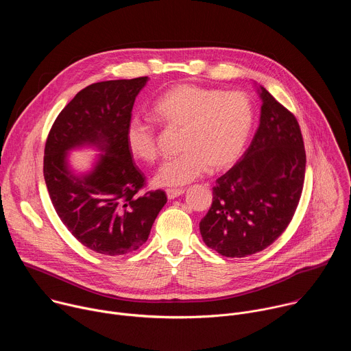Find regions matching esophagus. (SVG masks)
Here are the masks:
<instances>
[{"instance_id": "esophagus-1", "label": "esophagus", "mask_w": 351, "mask_h": 351, "mask_svg": "<svg viewBox=\"0 0 351 351\" xmlns=\"http://www.w3.org/2000/svg\"><path fill=\"white\" fill-rule=\"evenodd\" d=\"M184 193V189H167V197L169 199H173Z\"/></svg>"}]
</instances>
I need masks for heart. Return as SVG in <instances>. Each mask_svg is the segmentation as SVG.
Segmentation results:
<instances>
[{
	"label": "heart",
	"instance_id": "obj_1",
	"mask_svg": "<svg viewBox=\"0 0 351 351\" xmlns=\"http://www.w3.org/2000/svg\"><path fill=\"white\" fill-rule=\"evenodd\" d=\"M153 114L169 129L182 130L179 157L165 162L156 175L158 186H183L203 176L208 168L223 171L241 156L254 123V108L243 91L225 93L197 84H178L162 93ZM129 153L138 161L160 158L157 132L138 118L125 130Z\"/></svg>",
	"mask_w": 351,
	"mask_h": 351
}]
</instances>
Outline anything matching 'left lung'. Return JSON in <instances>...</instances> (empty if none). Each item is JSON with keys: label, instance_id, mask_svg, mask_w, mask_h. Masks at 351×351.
Wrapping results in <instances>:
<instances>
[{"label": "left lung", "instance_id": "8db88e82", "mask_svg": "<svg viewBox=\"0 0 351 351\" xmlns=\"http://www.w3.org/2000/svg\"><path fill=\"white\" fill-rule=\"evenodd\" d=\"M260 126L243 158L213 187L199 222L204 243L225 257L263 252L289 226L302 197L306 148L295 117L261 87Z\"/></svg>", "mask_w": 351, "mask_h": 351}]
</instances>
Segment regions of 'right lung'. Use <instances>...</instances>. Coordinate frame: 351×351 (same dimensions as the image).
<instances>
[{"instance_id": "1", "label": "right lung", "mask_w": 351, "mask_h": 351, "mask_svg": "<svg viewBox=\"0 0 351 351\" xmlns=\"http://www.w3.org/2000/svg\"><path fill=\"white\" fill-rule=\"evenodd\" d=\"M147 76L93 83L60 112L44 148V180L68 230L98 254L122 256L143 245L167 203L162 190H141L145 176L134 165L125 130ZM84 142L104 149L96 169L76 178L66 167L68 149Z\"/></svg>"}]
</instances>
